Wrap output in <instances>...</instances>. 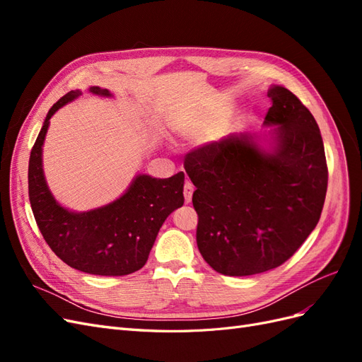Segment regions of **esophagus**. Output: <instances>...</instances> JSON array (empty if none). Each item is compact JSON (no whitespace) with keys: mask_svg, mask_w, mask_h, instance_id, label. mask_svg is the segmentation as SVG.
<instances>
[{"mask_svg":"<svg viewBox=\"0 0 362 362\" xmlns=\"http://www.w3.org/2000/svg\"><path fill=\"white\" fill-rule=\"evenodd\" d=\"M193 190H194L193 184L190 181H185V184H184V199H185V202H187V204L192 201Z\"/></svg>","mask_w":362,"mask_h":362,"instance_id":"34e87169","label":"esophagus"}]
</instances>
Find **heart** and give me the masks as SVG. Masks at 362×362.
<instances>
[{"instance_id": "1", "label": "heart", "mask_w": 362, "mask_h": 362, "mask_svg": "<svg viewBox=\"0 0 362 362\" xmlns=\"http://www.w3.org/2000/svg\"><path fill=\"white\" fill-rule=\"evenodd\" d=\"M201 129H202V125H199L198 122H185L184 125L180 127V131H181L182 134H185V136L198 134Z\"/></svg>"}]
</instances>
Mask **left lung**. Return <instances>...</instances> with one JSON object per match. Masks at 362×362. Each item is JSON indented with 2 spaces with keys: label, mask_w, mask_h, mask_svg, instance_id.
<instances>
[{
  "label": "left lung",
  "mask_w": 362,
  "mask_h": 362,
  "mask_svg": "<svg viewBox=\"0 0 362 362\" xmlns=\"http://www.w3.org/2000/svg\"><path fill=\"white\" fill-rule=\"evenodd\" d=\"M266 125L270 149L255 134L234 133L187 154L194 184L196 243L216 272L249 276L284 264L313 233L323 210L327 166L319 125L298 96L272 86Z\"/></svg>",
  "instance_id": "obj_1"
}]
</instances>
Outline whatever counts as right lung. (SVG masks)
<instances>
[{"instance_id":"right-lung-1","label":"right lung","mask_w":362,"mask_h":362,"mask_svg":"<svg viewBox=\"0 0 362 362\" xmlns=\"http://www.w3.org/2000/svg\"><path fill=\"white\" fill-rule=\"evenodd\" d=\"M89 92L112 96L98 86ZM80 95V90H71L49 108L31 149V210L48 246L72 269L101 276L129 275L146 264L161 225L173 210L182 206L184 173L164 180L137 175L119 199L90 211L75 213L62 206L54 199L43 175L42 146L52 115Z\"/></svg>"}]
</instances>
